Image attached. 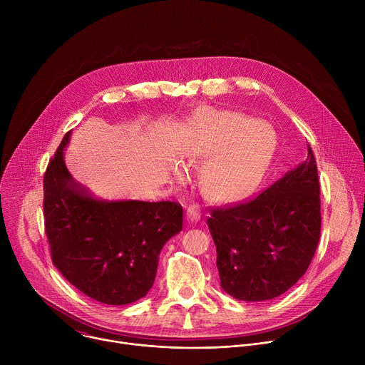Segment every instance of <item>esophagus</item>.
Here are the masks:
<instances>
[{
	"mask_svg": "<svg viewBox=\"0 0 365 365\" xmlns=\"http://www.w3.org/2000/svg\"><path fill=\"white\" fill-rule=\"evenodd\" d=\"M200 215H202V212H200L199 205L192 203V205L187 206V210H186V218H187V221H190V222H197V221L200 220Z\"/></svg>",
	"mask_w": 365,
	"mask_h": 365,
	"instance_id": "1",
	"label": "esophagus"
}]
</instances>
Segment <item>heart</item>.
<instances>
[{
    "label": "heart",
    "instance_id": "b5f03b06",
    "mask_svg": "<svg viewBox=\"0 0 365 365\" xmlns=\"http://www.w3.org/2000/svg\"><path fill=\"white\" fill-rule=\"evenodd\" d=\"M197 154L211 160L203 190L215 200L247 195L262 178L272 154V140L257 121L231 111L203 110L193 120Z\"/></svg>",
    "mask_w": 365,
    "mask_h": 365
}]
</instances>
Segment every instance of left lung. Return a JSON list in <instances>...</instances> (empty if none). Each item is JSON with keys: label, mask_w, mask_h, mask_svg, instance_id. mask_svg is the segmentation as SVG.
<instances>
[{"label": "left lung", "mask_w": 365, "mask_h": 365, "mask_svg": "<svg viewBox=\"0 0 365 365\" xmlns=\"http://www.w3.org/2000/svg\"><path fill=\"white\" fill-rule=\"evenodd\" d=\"M321 186L315 155L251 200L214 210L207 218L221 287L263 302L287 292L307 270L321 235Z\"/></svg>", "instance_id": "left-lung-1"}]
</instances>
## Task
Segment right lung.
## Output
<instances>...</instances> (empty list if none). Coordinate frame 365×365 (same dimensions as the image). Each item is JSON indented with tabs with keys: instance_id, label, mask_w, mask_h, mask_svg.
Instances as JSON below:
<instances>
[{
	"instance_id": "right-lung-1",
	"label": "right lung",
	"mask_w": 365,
	"mask_h": 365,
	"mask_svg": "<svg viewBox=\"0 0 365 365\" xmlns=\"http://www.w3.org/2000/svg\"><path fill=\"white\" fill-rule=\"evenodd\" d=\"M63 137L44 173V227L51 262L88 297L128 304L151 289L163 245L182 231L176 202L103 200L75 182Z\"/></svg>"
}]
</instances>
